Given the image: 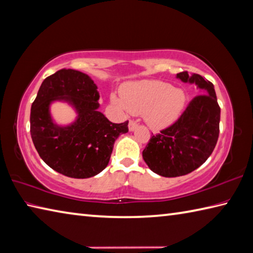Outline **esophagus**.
I'll use <instances>...</instances> for the list:
<instances>
[{"mask_svg": "<svg viewBox=\"0 0 253 253\" xmlns=\"http://www.w3.org/2000/svg\"><path fill=\"white\" fill-rule=\"evenodd\" d=\"M136 127H137V125H136V123H135L134 121L131 120L130 122H128V130H130V131H134Z\"/></svg>", "mask_w": 253, "mask_h": 253, "instance_id": "34e87169", "label": "esophagus"}]
</instances>
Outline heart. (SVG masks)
<instances>
[{
    "instance_id": "1",
    "label": "heart",
    "mask_w": 253,
    "mask_h": 253,
    "mask_svg": "<svg viewBox=\"0 0 253 253\" xmlns=\"http://www.w3.org/2000/svg\"><path fill=\"white\" fill-rule=\"evenodd\" d=\"M123 101L114 102L133 114H143L154 130H162L177 120L185 107L186 97L180 89L160 80H142L126 84L122 90Z\"/></svg>"
}]
</instances>
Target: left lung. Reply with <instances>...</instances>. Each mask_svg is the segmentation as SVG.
I'll return each mask as SVG.
<instances>
[{"label":"left lung","mask_w":253,"mask_h":253,"mask_svg":"<svg viewBox=\"0 0 253 253\" xmlns=\"http://www.w3.org/2000/svg\"><path fill=\"white\" fill-rule=\"evenodd\" d=\"M176 77L197 84L204 93L189 102L177 121L152 136L142 152L150 169L164 177H177L198 169L211 155L219 136L220 107L213 84L187 71Z\"/></svg>","instance_id":"8db88e82"}]
</instances>
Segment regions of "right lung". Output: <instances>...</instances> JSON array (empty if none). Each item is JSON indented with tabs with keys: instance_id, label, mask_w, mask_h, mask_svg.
Here are the masks:
<instances>
[{
	"instance_id": "obj_1",
	"label": "right lung",
	"mask_w": 253,
	"mask_h": 253,
	"mask_svg": "<svg viewBox=\"0 0 253 253\" xmlns=\"http://www.w3.org/2000/svg\"><path fill=\"white\" fill-rule=\"evenodd\" d=\"M93 80L82 71L60 69L42 82L31 109V135L41 159L73 178H89L107 168L114 142L128 131L127 123H112L100 112ZM54 101L73 105L79 116L71 125L53 123Z\"/></svg>"
}]
</instances>
